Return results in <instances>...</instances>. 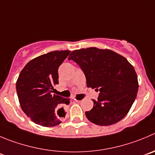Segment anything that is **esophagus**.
Masks as SVG:
<instances>
[{"label":"esophagus","instance_id":"34e87169","mask_svg":"<svg viewBox=\"0 0 155 155\" xmlns=\"http://www.w3.org/2000/svg\"><path fill=\"white\" fill-rule=\"evenodd\" d=\"M74 101L75 102H80L81 101H78V100H77V99H74Z\"/></svg>","mask_w":155,"mask_h":155}]
</instances>
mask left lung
Returning a JSON list of instances; mask_svg holds the SVG:
<instances>
[{"label": "left lung", "instance_id": "left-lung-1", "mask_svg": "<svg viewBox=\"0 0 155 155\" xmlns=\"http://www.w3.org/2000/svg\"><path fill=\"white\" fill-rule=\"evenodd\" d=\"M68 60L78 64L84 73L87 87L100 91L94 107L85 112L87 118L98 126L118 123L130 110L138 90L137 74L123 55L96 47L74 50Z\"/></svg>", "mask_w": 155, "mask_h": 155}]
</instances>
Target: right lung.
Masks as SVG:
<instances>
[{
    "instance_id": "obj_1",
    "label": "right lung",
    "mask_w": 155,
    "mask_h": 155,
    "mask_svg": "<svg viewBox=\"0 0 155 155\" xmlns=\"http://www.w3.org/2000/svg\"><path fill=\"white\" fill-rule=\"evenodd\" d=\"M71 51H50L33 58L20 71L16 83L22 110L36 124L52 127L61 123L64 117L63 106L70 99L52 94L58 84V68Z\"/></svg>"
}]
</instances>
